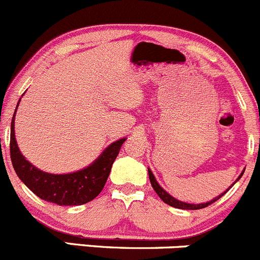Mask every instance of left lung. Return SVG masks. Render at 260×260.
<instances>
[{
	"label": "left lung",
	"instance_id": "left-lung-1",
	"mask_svg": "<svg viewBox=\"0 0 260 260\" xmlns=\"http://www.w3.org/2000/svg\"><path fill=\"white\" fill-rule=\"evenodd\" d=\"M148 171H149L150 183H151V185H152V188H154L155 192H156V194L160 197V199H161L164 203H167L168 205H170V207L178 208V209H184V210H198V209H203V208H205V207H208V205L213 204L214 202H216V200H218V199H220V198L223 197V195L225 194V192L228 191V190H229L230 188H232V186L234 185V184L237 183V181L239 180L240 178H242L243 174H244V170H243L242 174H240V175L238 176L237 180L234 181V184H233V185H230L229 188L225 190V191L221 192V194H219L218 197H215V198H214V199H211L210 202L199 203V204H190V203L181 202V200H178V199H175V198H174V197H171V195L169 194V192L167 191V190H164V189L161 188V186H160V184L156 181V179H155V176H154V174H152V171L150 170V169H148Z\"/></svg>",
	"mask_w": 260,
	"mask_h": 260
}]
</instances>
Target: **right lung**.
<instances>
[{"label": "right lung", "mask_w": 260, "mask_h": 260, "mask_svg": "<svg viewBox=\"0 0 260 260\" xmlns=\"http://www.w3.org/2000/svg\"><path fill=\"white\" fill-rule=\"evenodd\" d=\"M16 111L17 108L11 121L10 152L13 169L21 181L39 198L57 205H82L95 199L105 186L112 164L126 138L111 143L98 159L84 169L68 174L46 173L27 161L21 154L15 138Z\"/></svg>", "instance_id": "right-lung-1"}]
</instances>
